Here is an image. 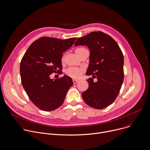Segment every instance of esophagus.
Here are the masks:
<instances>
[{"instance_id": "obj_1", "label": "esophagus", "mask_w": 150, "mask_h": 150, "mask_svg": "<svg viewBox=\"0 0 150 150\" xmlns=\"http://www.w3.org/2000/svg\"><path fill=\"white\" fill-rule=\"evenodd\" d=\"M73 83H74V84H75V83H76L79 81L78 80H77V79H73Z\"/></svg>"}]
</instances>
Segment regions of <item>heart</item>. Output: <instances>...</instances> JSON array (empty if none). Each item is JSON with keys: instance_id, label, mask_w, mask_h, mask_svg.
<instances>
[{"instance_id": "heart-1", "label": "heart", "mask_w": 150, "mask_h": 150, "mask_svg": "<svg viewBox=\"0 0 150 150\" xmlns=\"http://www.w3.org/2000/svg\"><path fill=\"white\" fill-rule=\"evenodd\" d=\"M84 49H85L83 47H78L77 49H75V53L77 54V55L78 57H79L81 52L82 51H83ZM62 61H64V58L62 59ZM85 72V69L83 68H78V67H70L69 68H68L66 70V74L72 78H75V79H78L79 78L82 74Z\"/></svg>"}]
</instances>
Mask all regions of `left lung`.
Listing matches in <instances>:
<instances>
[{
    "mask_svg": "<svg viewBox=\"0 0 150 150\" xmlns=\"http://www.w3.org/2000/svg\"><path fill=\"white\" fill-rule=\"evenodd\" d=\"M75 45H86L90 50L87 75L89 87L82 93L85 103L95 109H103L117 98L124 77V56L117 42L110 35L92 32L78 38ZM97 81L95 82L93 78Z\"/></svg>",
    "mask_w": 150,
    "mask_h": 150,
    "instance_id": "left-lung-1",
    "label": "left lung"
}]
</instances>
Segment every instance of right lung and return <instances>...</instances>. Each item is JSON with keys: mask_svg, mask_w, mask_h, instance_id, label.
<instances>
[{"mask_svg": "<svg viewBox=\"0 0 150 150\" xmlns=\"http://www.w3.org/2000/svg\"><path fill=\"white\" fill-rule=\"evenodd\" d=\"M76 39L42 37L34 41L25 53L20 65L22 84L30 101L40 110L54 111L64 103L73 85L72 78L64 75L51 79L49 76L62 71V53Z\"/></svg>", "mask_w": 150, "mask_h": 150, "instance_id": "1", "label": "right lung"}]
</instances>
